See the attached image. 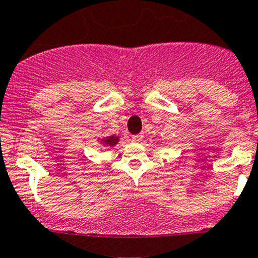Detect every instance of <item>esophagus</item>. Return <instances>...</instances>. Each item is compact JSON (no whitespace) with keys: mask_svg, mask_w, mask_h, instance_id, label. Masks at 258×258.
Listing matches in <instances>:
<instances>
[{"mask_svg":"<svg viewBox=\"0 0 258 258\" xmlns=\"http://www.w3.org/2000/svg\"><path fill=\"white\" fill-rule=\"evenodd\" d=\"M143 139V135H135L132 136V141L133 142H141Z\"/></svg>","mask_w":258,"mask_h":258,"instance_id":"esophagus-1","label":"esophagus"}]
</instances>
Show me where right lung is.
Segmentation results:
<instances>
[{"label": "right lung", "instance_id": "1", "mask_svg": "<svg viewBox=\"0 0 258 258\" xmlns=\"http://www.w3.org/2000/svg\"><path fill=\"white\" fill-rule=\"evenodd\" d=\"M102 142L106 147H114L115 144H117V142H119V137H116V136H110V137L102 139Z\"/></svg>", "mask_w": 258, "mask_h": 258}]
</instances>
